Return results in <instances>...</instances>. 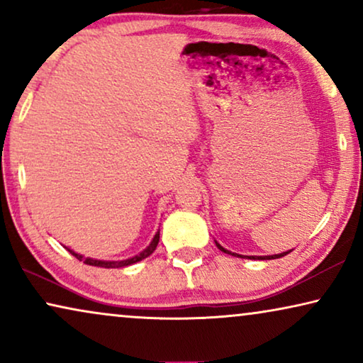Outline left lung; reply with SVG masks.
<instances>
[{
	"label": "left lung",
	"mask_w": 363,
	"mask_h": 363,
	"mask_svg": "<svg viewBox=\"0 0 363 363\" xmlns=\"http://www.w3.org/2000/svg\"><path fill=\"white\" fill-rule=\"evenodd\" d=\"M215 242H216L218 250L223 251V252H226V255H231V256H236V257H246V259H261V261H266V259H277V257H282V256L289 255V252L292 251V250H289V251H286V252H279V255H272V256H242V255H236V252H231V251L225 250V247H223L218 241H215Z\"/></svg>",
	"instance_id": "left-lung-1"
}]
</instances>
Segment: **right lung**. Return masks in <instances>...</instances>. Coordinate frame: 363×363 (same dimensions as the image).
<instances>
[{
	"instance_id": "1",
	"label": "right lung",
	"mask_w": 363,
	"mask_h": 363,
	"mask_svg": "<svg viewBox=\"0 0 363 363\" xmlns=\"http://www.w3.org/2000/svg\"><path fill=\"white\" fill-rule=\"evenodd\" d=\"M158 240H160V230H158L155 233V236H153V240L150 241V245H148L145 250H143L142 252H138V255L128 257V259H122V261H102V259H94V257H84L82 255H79V252L69 250V247H66V250L71 252L72 256H76L79 261H84L86 264L89 266H97V267H125V266H130V264H135V262L145 259V257H148L152 255L153 251H155V247L158 245Z\"/></svg>"
}]
</instances>
